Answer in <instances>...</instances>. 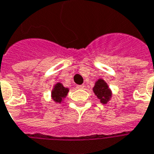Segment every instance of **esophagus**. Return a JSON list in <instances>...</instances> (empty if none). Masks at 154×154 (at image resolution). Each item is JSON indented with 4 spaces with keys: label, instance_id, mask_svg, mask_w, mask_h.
<instances>
[{
    "label": "esophagus",
    "instance_id": "esophagus-1",
    "mask_svg": "<svg viewBox=\"0 0 154 154\" xmlns=\"http://www.w3.org/2000/svg\"><path fill=\"white\" fill-rule=\"evenodd\" d=\"M77 89H82L84 88V85H77Z\"/></svg>",
    "mask_w": 154,
    "mask_h": 154
}]
</instances>
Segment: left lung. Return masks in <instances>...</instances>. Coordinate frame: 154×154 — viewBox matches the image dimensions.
<instances>
[{
  "mask_svg": "<svg viewBox=\"0 0 154 154\" xmlns=\"http://www.w3.org/2000/svg\"><path fill=\"white\" fill-rule=\"evenodd\" d=\"M93 92L102 103H107L111 97V92L107 83L102 79H99L96 82L95 87L93 88Z\"/></svg>",
  "mask_w": 154,
  "mask_h": 154,
  "instance_id": "8db88e82",
  "label": "left lung"
}]
</instances>
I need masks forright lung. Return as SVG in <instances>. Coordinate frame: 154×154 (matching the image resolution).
<instances>
[{
	"label": "right lung",
	"instance_id": "1",
	"mask_svg": "<svg viewBox=\"0 0 154 154\" xmlns=\"http://www.w3.org/2000/svg\"><path fill=\"white\" fill-rule=\"evenodd\" d=\"M68 93V88H65L61 83H57L55 85L54 89L51 92V97L54 101L57 103H61L62 98H64Z\"/></svg>",
	"mask_w": 154,
	"mask_h": 154
}]
</instances>
